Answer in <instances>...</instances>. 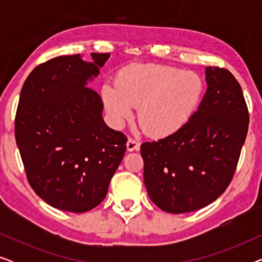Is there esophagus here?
<instances>
[{"label":"esophagus","instance_id":"1","mask_svg":"<svg viewBox=\"0 0 262 262\" xmlns=\"http://www.w3.org/2000/svg\"><path fill=\"white\" fill-rule=\"evenodd\" d=\"M139 145H141V143H139L137 139H134V138H128V141L126 143V148L128 151L139 150Z\"/></svg>","mask_w":262,"mask_h":262}]
</instances>
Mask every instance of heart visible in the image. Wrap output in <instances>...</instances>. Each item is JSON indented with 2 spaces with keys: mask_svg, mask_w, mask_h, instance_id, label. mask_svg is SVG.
I'll return each mask as SVG.
<instances>
[{
  "mask_svg": "<svg viewBox=\"0 0 262 262\" xmlns=\"http://www.w3.org/2000/svg\"><path fill=\"white\" fill-rule=\"evenodd\" d=\"M117 88L106 84L102 100L118 125L130 119L138 107V121L155 137L184 127L202 102L205 83L194 71L161 64L132 66L118 76Z\"/></svg>",
  "mask_w": 262,
  "mask_h": 262,
  "instance_id": "heart-1",
  "label": "heart"
}]
</instances>
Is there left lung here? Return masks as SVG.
I'll return each instance as SVG.
<instances>
[{"label": "left lung", "mask_w": 262, "mask_h": 262, "mask_svg": "<svg viewBox=\"0 0 262 262\" xmlns=\"http://www.w3.org/2000/svg\"><path fill=\"white\" fill-rule=\"evenodd\" d=\"M207 89L188 123L173 135L144 142V184L150 199L169 213L214 202L234 177L249 125L241 85L224 68H206Z\"/></svg>", "instance_id": "obj_1"}]
</instances>
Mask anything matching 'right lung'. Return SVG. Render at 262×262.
<instances>
[{
    "instance_id": "add662e5",
    "label": "right lung",
    "mask_w": 262,
    "mask_h": 262,
    "mask_svg": "<svg viewBox=\"0 0 262 262\" xmlns=\"http://www.w3.org/2000/svg\"><path fill=\"white\" fill-rule=\"evenodd\" d=\"M108 57H56L35 67L21 89L17 148L31 187L56 209L81 213L98 206L126 151V136L107 126L101 98L87 87Z\"/></svg>"
}]
</instances>
